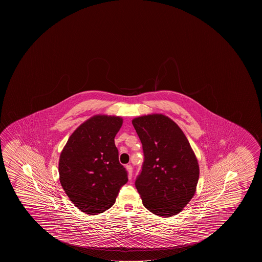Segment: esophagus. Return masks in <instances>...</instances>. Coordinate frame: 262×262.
<instances>
[{"label":"esophagus","mask_w":262,"mask_h":262,"mask_svg":"<svg viewBox=\"0 0 262 262\" xmlns=\"http://www.w3.org/2000/svg\"><path fill=\"white\" fill-rule=\"evenodd\" d=\"M125 168H126V171L128 172L129 179H132V177H133V166L132 165H126Z\"/></svg>","instance_id":"obj_1"}]
</instances>
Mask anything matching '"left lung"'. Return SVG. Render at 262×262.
I'll list each match as a JSON object with an SVG mask.
<instances>
[{
  "label": "left lung",
  "instance_id": "left-lung-1",
  "mask_svg": "<svg viewBox=\"0 0 262 262\" xmlns=\"http://www.w3.org/2000/svg\"><path fill=\"white\" fill-rule=\"evenodd\" d=\"M142 143L144 163L135 186L152 214H179L193 198L199 179L198 158L180 127L159 113L134 118Z\"/></svg>",
  "mask_w": 262,
  "mask_h": 262
}]
</instances>
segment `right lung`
I'll list each match as a JSON object with an SVG mask.
<instances>
[{"label":"right lung","mask_w":262,"mask_h":262,"mask_svg":"<svg viewBox=\"0 0 262 262\" xmlns=\"http://www.w3.org/2000/svg\"><path fill=\"white\" fill-rule=\"evenodd\" d=\"M122 123L120 116L94 115L74 130L61 151V185L70 201L86 214L110 209L128 182L114 142Z\"/></svg>","instance_id":"add662e5"}]
</instances>
